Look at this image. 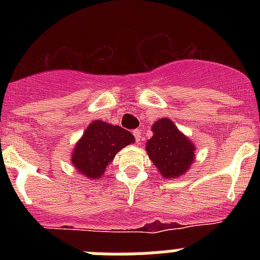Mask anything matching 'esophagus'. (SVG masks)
<instances>
[{
	"label": "esophagus",
	"instance_id": "obj_1",
	"mask_svg": "<svg viewBox=\"0 0 260 260\" xmlns=\"http://www.w3.org/2000/svg\"><path fill=\"white\" fill-rule=\"evenodd\" d=\"M133 134H134L135 141H137V143H141V139H142V130H139V128H135L134 132H133Z\"/></svg>",
	"mask_w": 260,
	"mask_h": 260
}]
</instances>
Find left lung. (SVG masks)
<instances>
[{"label":"left lung","mask_w":260,"mask_h":260,"mask_svg":"<svg viewBox=\"0 0 260 260\" xmlns=\"http://www.w3.org/2000/svg\"><path fill=\"white\" fill-rule=\"evenodd\" d=\"M152 138L147 141L148 157L164 178H177L194 162L195 147L189 138L169 118H160L152 125Z\"/></svg>","instance_id":"obj_1"}]
</instances>
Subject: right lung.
<instances>
[{
    "label": "right lung",
    "instance_id": "add662e5",
    "mask_svg": "<svg viewBox=\"0 0 260 260\" xmlns=\"http://www.w3.org/2000/svg\"><path fill=\"white\" fill-rule=\"evenodd\" d=\"M134 141V135L125 128L98 119L89 123L83 137L75 144L71 162L79 173L98 180L113 161L116 153Z\"/></svg>",
    "mask_w": 260,
    "mask_h": 260
}]
</instances>
